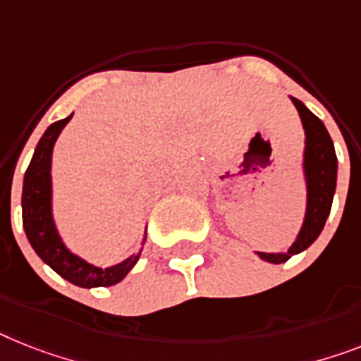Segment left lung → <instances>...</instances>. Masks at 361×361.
Wrapping results in <instances>:
<instances>
[{"instance_id": "left-lung-1", "label": "left lung", "mask_w": 361, "mask_h": 361, "mask_svg": "<svg viewBox=\"0 0 361 361\" xmlns=\"http://www.w3.org/2000/svg\"><path fill=\"white\" fill-rule=\"evenodd\" d=\"M295 109L300 116V123L305 129V151H302V173L306 184V210L300 231L286 252H260L264 262L284 264L293 255L306 251L323 231L326 217L332 208L338 183V157L334 151V142L323 121L302 103L295 99Z\"/></svg>"}]
</instances>
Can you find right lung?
Wrapping results in <instances>:
<instances>
[{
  "label": "right lung",
  "instance_id": "add662e5",
  "mask_svg": "<svg viewBox=\"0 0 361 361\" xmlns=\"http://www.w3.org/2000/svg\"><path fill=\"white\" fill-rule=\"evenodd\" d=\"M68 118L55 121L42 134L35 153H32L31 164L23 177V192H22V219L25 236L31 243L44 264L51 267L55 273L66 279L71 284L79 288H106L121 282L129 271L136 266L140 255L144 251V243L147 240V231L142 240V247L138 252H133L129 258H125L120 264L110 267L94 266L85 258L71 251L64 243L62 236L56 228L55 217H53V178H51V164H53V147L59 138V134L66 127Z\"/></svg>",
  "mask_w": 361,
  "mask_h": 361
}]
</instances>
